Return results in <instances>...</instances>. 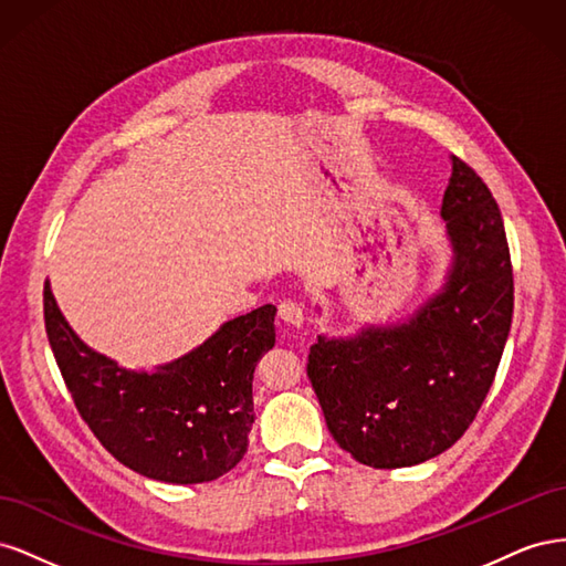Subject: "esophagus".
<instances>
[{"label": "esophagus", "instance_id": "1", "mask_svg": "<svg viewBox=\"0 0 566 566\" xmlns=\"http://www.w3.org/2000/svg\"><path fill=\"white\" fill-rule=\"evenodd\" d=\"M279 316H281L283 323L295 325V328H300V325L304 323L302 306H300L297 302H293V300H283V302L279 304Z\"/></svg>", "mask_w": 566, "mask_h": 566}]
</instances>
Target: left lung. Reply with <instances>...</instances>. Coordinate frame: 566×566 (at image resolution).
<instances>
[{"label":"left lung","mask_w":566,"mask_h":566,"mask_svg":"<svg viewBox=\"0 0 566 566\" xmlns=\"http://www.w3.org/2000/svg\"><path fill=\"white\" fill-rule=\"evenodd\" d=\"M451 163L441 217L453 264L443 287L403 323L318 335L310 349L306 375L325 424L368 468L420 465L451 449L482 408L507 342L515 285L503 217L482 177Z\"/></svg>","instance_id":"8db88e82"}]
</instances>
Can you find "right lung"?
Here are the masks:
<instances>
[{
    "instance_id": "right-lung-1",
    "label": "right lung",
    "mask_w": 566,
    "mask_h": 566,
    "mask_svg": "<svg viewBox=\"0 0 566 566\" xmlns=\"http://www.w3.org/2000/svg\"><path fill=\"white\" fill-rule=\"evenodd\" d=\"M273 318L276 306L264 304L153 373L127 370L84 345L44 283L46 337L82 420L115 460L165 484L212 482L243 460Z\"/></svg>"
}]
</instances>
